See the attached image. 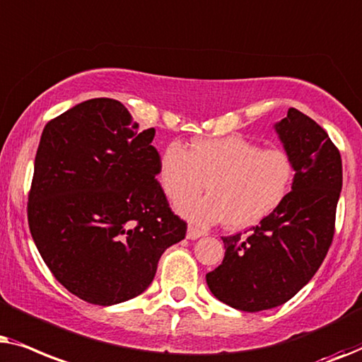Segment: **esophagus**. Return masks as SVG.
<instances>
[{
	"mask_svg": "<svg viewBox=\"0 0 362 362\" xmlns=\"http://www.w3.org/2000/svg\"><path fill=\"white\" fill-rule=\"evenodd\" d=\"M204 235H206V233H205L204 230H200L199 226L190 225L189 230H187V238H189V240H197V238L204 237Z\"/></svg>",
	"mask_w": 362,
	"mask_h": 362,
	"instance_id": "esophagus-1",
	"label": "esophagus"
}]
</instances>
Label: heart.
Here are the masks:
<instances>
[{"mask_svg": "<svg viewBox=\"0 0 362 362\" xmlns=\"http://www.w3.org/2000/svg\"><path fill=\"white\" fill-rule=\"evenodd\" d=\"M295 167L283 148L262 146L242 136L199 139L190 151L178 142L163 148L158 178L168 200L197 223L223 220L228 228H248L272 215L291 189Z\"/></svg>", "mask_w": 362, "mask_h": 362, "instance_id": "b5f03b06", "label": "heart"}]
</instances>
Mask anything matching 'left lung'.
<instances>
[{
    "label": "left lung",
    "mask_w": 362,
    "mask_h": 362,
    "mask_svg": "<svg viewBox=\"0 0 362 362\" xmlns=\"http://www.w3.org/2000/svg\"><path fill=\"white\" fill-rule=\"evenodd\" d=\"M274 129L295 167L291 192L248 235L221 237L223 262L206 273L216 300L248 313L283 305L315 276L331 247L343 187L339 151L321 125L290 107Z\"/></svg>",
    "instance_id": "obj_1"
}]
</instances>
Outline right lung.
Masks as SVG:
<instances>
[{
    "label": "right lung",
    "mask_w": 362,
    "mask_h": 362,
    "mask_svg": "<svg viewBox=\"0 0 362 362\" xmlns=\"http://www.w3.org/2000/svg\"><path fill=\"white\" fill-rule=\"evenodd\" d=\"M153 136L107 98L74 105L42 131L28 199L31 237L57 281L93 305L146 291L162 253L185 238L187 223L156 178Z\"/></svg>",
    "instance_id": "right-lung-1"
}]
</instances>
